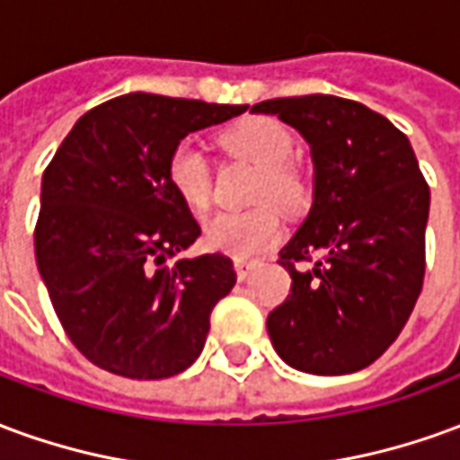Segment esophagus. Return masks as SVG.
Segmentation results:
<instances>
[{"label":"esophagus","mask_w":460,"mask_h":460,"mask_svg":"<svg viewBox=\"0 0 460 460\" xmlns=\"http://www.w3.org/2000/svg\"><path fill=\"white\" fill-rule=\"evenodd\" d=\"M234 269H236V276H239V280H246L251 276V270L256 269V261L236 259L234 261Z\"/></svg>","instance_id":"34e87169"}]
</instances>
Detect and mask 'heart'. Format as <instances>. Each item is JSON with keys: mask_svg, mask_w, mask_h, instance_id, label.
<instances>
[{"mask_svg": "<svg viewBox=\"0 0 460 460\" xmlns=\"http://www.w3.org/2000/svg\"><path fill=\"white\" fill-rule=\"evenodd\" d=\"M224 147L261 167L253 199L273 201L280 209H298L305 201L308 187L290 157L296 152L293 132L270 118H249L221 135ZM167 180L187 207L204 209L211 197L209 160L197 142H180L167 162ZM283 226L273 207L251 211H221L204 224V239L211 249L236 259H256L280 239Z\"/></svg>", "mask_w": 460, "mask_h": 460, "instance_id": "obj_1", "label": "heart"}]
</instances>
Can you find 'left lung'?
Listing matches in <instances>:
<instances>
[{"mask_svg": "<svg viewBox=\"0 0 460 460\" xmlns=\"http://www.w3.org/2000/svg\"><path fill=\"white\" fill-rule=\"evenodd\" d=\"M276 115L313 157V207L280 249L290 293L266 320L293 369L338 376L365 369L406 325L424 283L429 187L402 130L338 95L276 98ZM313 260L298 270L296 262Z\"/></svg>", "mask_w": 460, "mask_h": 460, "instance_id": "8db88e82", "label": "left lung"}]
</instances>
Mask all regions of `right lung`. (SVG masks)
I'll use <instances>...</instances> for the list:
<instances>
[{"instance_id": "obj_1", "label": "right lung", "mask_w": 460, "mask_h": 460, "mask_svg": "<svg viewBox=\"0 0 460 460\" xmlns=\"http://www.w3.org/2000/svg\"><path fill=\"white\" fill-rule=\"evenodd\" d=\"M246 108L120 95L78 118L46 167L36 266L66 335L101 369L164 379L204 349L236 273L224 253L167 263L201 234L167 162L187 135Z\"/></svg>"}]
</instances>
